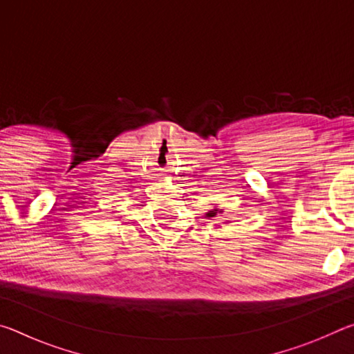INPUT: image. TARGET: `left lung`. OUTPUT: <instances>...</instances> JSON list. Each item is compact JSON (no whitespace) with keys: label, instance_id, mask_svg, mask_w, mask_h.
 I'll return each instance as SVG.
<instances>
[{"label":"left lung","instance_id":"left-lung-1","mask_svg":"<svg viewBox=\"0 0 354 354\" xmlns=\"http://www.w3.org/2000/svg\"><path fill=\"white\" fill-rule=\"evenodd\" d=\"M221 211H218V209H212V211H209L206 214V217H217V214H220Z\"/></svg>","mask_w":354,"mask_h":354}]
</instances>
